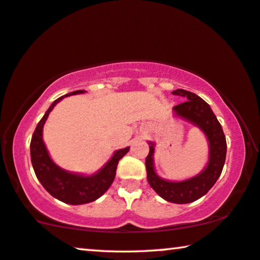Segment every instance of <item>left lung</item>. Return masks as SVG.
I'll use <instances>...</instances> for the list:
<instances>
[{
	"mask_svg": "<svg viewBox=\"0 0 260 260\" xmlns=\"http://www.w3.org/2000/svg\"><path fill=\"white\" fill-rule=\"evenodd\" d=\"M174 95L187 100L172 108L175 117L183 119L198 127L204 134L209 145V157L205 168L198 175L183 180L164 179L157 174L155 168L156 143L149 141V155L145 159L146 175L150 186L167 202L176 204H187L197 201L209 192L219 178L226 158V139L212 109L204 100L193 92L183 89L172 91Z\"/></svg>",
	"mask_w": 260,
	"mask_h": 260,
	"instance_id": "1",
	"label": "left lung"
}]
</instances>
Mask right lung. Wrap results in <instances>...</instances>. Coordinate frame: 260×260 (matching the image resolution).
I'll use <instances>...</instances> for the list:
<instances>
[{"label":"right lung","mask_w":260,"mask_h":260,"mask_svg":"<svg viewBox=\"0 0 260 260\" xmlns=\"http://www.w3.org/2000/svg\"><path fill=\"white\" fill-rule=\"evenodd\" d=\"M85 90H77L59 97L49 107L42 119L37 124L30 142V157L35 175L52 197L70 205H81L91 203L107 192L114 182L116 169L119 159L125 156L130 146L116 150L110 159L99 171L91 175L76 174L64 170L52 160L43 141V126L55 105L68 96L85 93Z\"/></svg>","instance_id":"obj_1"}]
</instances>
